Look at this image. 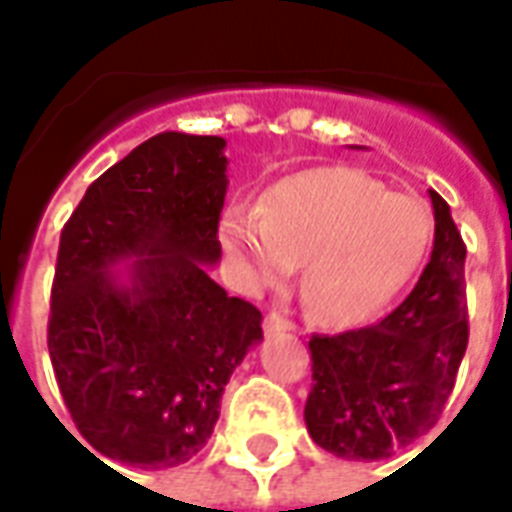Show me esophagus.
<instances>
[{"label":"esophagus","mask_w":512,"mask_h":512,"mask_svg":"<svg viewBox=\"0 0 512 512\" xmlns=\"http://www.w3.org/2000/svg\"><path fill=\"white\" fill-rule=\"evenodd\" d=\"M293 329V323L288 321V318H282L279 312H268L266 321H263V332L268 334V337H274V334H282V332H290Z\"/></svg>","instance_id":"1"}]
</instances>
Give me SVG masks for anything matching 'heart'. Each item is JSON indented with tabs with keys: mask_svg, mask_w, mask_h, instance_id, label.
Instances as JSON below:
<instances>
[{
	"mask_svg": "<svg viewBox=\"0 0 512 512\" xmlns=\"http://www.w3.org/2000/svg\"><path fill=\"white\" fill-rule=\"evenodd\" d=\"M430 235L428 202L351 167L296 172L260 208L235 205L219 222L222 249L249 290L277 288L304 263L301 301L326 326L376 315L417 271Z\"/></svg>",
	"mask_w": 512,
	"mask_h": 512,
	"instance_id": "b5f03b06",
	"label": "heart"
}]
</instances>
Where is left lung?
<instances>
[{"mask_svg": "<svg viewBox=\"0 0 512 512\" xmlns=\"http://www.w3.org/2000/svg\"><path fill=\"white\" fill-rule=\"evenodd\" d=\"M433 252L406 301L384 321L310 340L312 441L345 461H381L428 433L469 343L466 246L450 205L430 189Z\"/></svg>", "mask_w": 512, "mask_h": 512, "instance_id": "obj_1", "label": "left lung"}]
</instances>
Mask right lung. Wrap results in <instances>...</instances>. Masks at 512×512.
I'll return each mask as SVG.
<instances>
[{"mask_svg": "<svg viewBox=\"0 0 512 512\" xmlns=\"http://www.w3.org/2000/svg\"><path fill=\"white\" fill-rule=\"evenodd\" d=\"M224 147L222 136H150L84 191L60 235L51 365L101 458L139 469L194 458L233 370L263 340L260 310L211 277Z\"/></svg>", "mask_w": 512, "mask_h": 512, "instance_id": "obj_1", "label": "right lung"}]
</instances>
